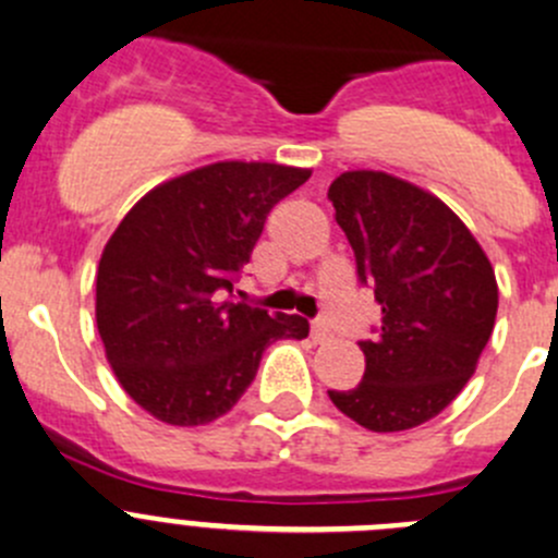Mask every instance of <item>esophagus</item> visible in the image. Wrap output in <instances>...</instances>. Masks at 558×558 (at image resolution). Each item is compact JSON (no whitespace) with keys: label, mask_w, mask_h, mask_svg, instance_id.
<instances>
[{"label":"esophagus","mask_w":558,"mask_h":558,"mask_svg":"<svg viewBox=\"0 0 558 558\" xmlns=\"http://www.w3.org/2000/svg\"><path fill=\"white\" fill-rule=\"evenodd\" d=\"M311 338H313V343H327L329 338H332V332H329V327L324 322H316L311 327Z\"/></svg>","instance_id":"34e87169"}]
</instances>
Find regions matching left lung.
<instances>
[{"mask_svg":"<svg viewBox=\"0 0 558 558\" xmlns=\"http://www.w3.org/2000/svg\"><path fill=\"white\" fill-rule=\"evenodd\" d=\"M356 275L381 305L362 340L365 376L329 400L373 434L428 423L461 395L488 343L499 286L488 256L434 193L387 171H343L329 185Z\"/></svg>","mask_w":558,"mask_h":558,"instance_id":"obj_1","label":"left lung"}]
</instances>
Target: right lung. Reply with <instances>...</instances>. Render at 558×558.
Returning <instances> with one entry per match:
<instances>
[{
	"mask_svg": "<svg viewBox=\"0 0 558 558\" xmlns=\"http://www.w3.org/2000/svg\"><path fill=\"white\" fill-rule=\"evenodd\" d=\"M311 169L220 160L133 204L97 264L95 318L124 392L166 425H207L242 398L264 349L307 338L300 316L223 300L269 209Z\"/></svg>",
	"mask_w": 558,
	"mask_h": 558,
	"instance_id": "add662e5",
	"label": "right lung"
}]
</instances>
